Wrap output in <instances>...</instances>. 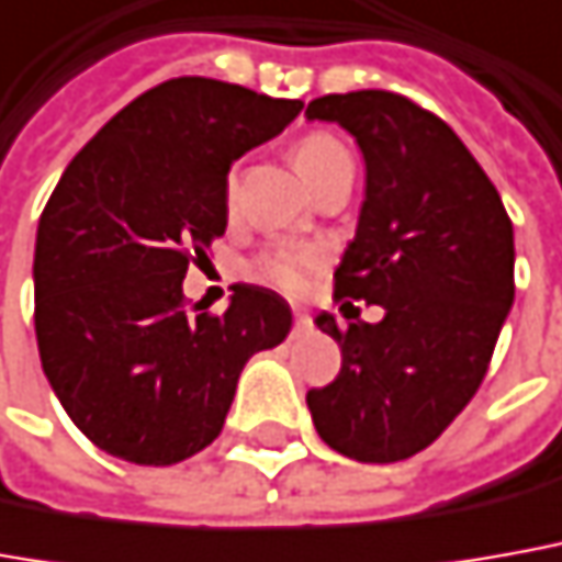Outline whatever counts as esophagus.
I'll return each instance as SVG.
<instances>
[{"instance_id": "1", "label": "esophagus", "mask_w": 562, "mask_h": 562, "mask_svg": "<svg viewBox=\"0 0 562 562\" xmlns=\"http://www.w3.org/2000/svg\"><path fill=\"white\" fill-rule=\"evenodd\" d=\"M295 329L297 331H307L313 329V319L307 311H295Z\"/></svg>"}]
</instances>
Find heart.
<instances>
[{
    "instance_id": "heart-1",
    "label": "heart",
    "mask_w": 562,
    "mask_h": 562,
    "mask_svg": "<svg viewBox=\"0 0 562 562\" xmlns=\"http://www.w3.org/2000/svg\"><path fill=\"white\" fill-rule=\"evenodd\" d=\"M292 162L311 190L323 184L331 171H338L341 166H353L350 150L329 132H311L301 137L292 147ZM233 202H236V187L233 181H227L231 209ZM326 265H329V246H323V243H277V246H267L251 261L249 277L277 289L282 295H304Z\"/></svg>"
}]
</instances>
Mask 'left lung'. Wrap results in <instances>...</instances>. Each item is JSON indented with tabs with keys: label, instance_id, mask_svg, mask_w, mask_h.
Returning a JSON list of instances; mask_svg holds the SVG:
<instances>
[{
	"label": "left lung",
	"instance_id": "8db88e82",
	"mask_svg": "<svg viewBox=\"0 0 562 562\" xmlns=\"http://www.w3.org/2000/svg\"><path fill=\"white\" fill-rule=\"evenodd\" d=\"M307 120L338 122L366 159L335 301L384 307L381 323L357 316L347 329L316 319L341 347V372L307 391V406L335 452L391 464L427 449L483 384L514 304V224L461 137L409 98L326 94Z\"/></svg>",
	"mask_w": 562,
	"mask_h": 562
}]
</instances>
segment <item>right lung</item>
Returning <instances> with one entry per match:
<instances>
[{
    "label": "right lung",
    "mask_w": 562,
    "mask_h": 562,
    "mask_svg": "<svg viewBox=\"0 0 562 562\" xmlns=\"http://www.w3.org/2000/svg\"><path fill=\"white\" fill-rule=\"evenodd\" d=\"M301 101L178 76L122 106L60 175L36 233V341L45 378L110 456L166 468L224 427L251 353L292 311L233 285L221 313L187 304V267L227 227L233 159L277 137Z\"/></svg>",
    "instance_id": "1"
}]
</instances>
